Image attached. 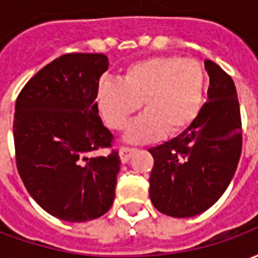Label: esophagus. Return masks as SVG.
<instances>
[{"label":"esophagus","instance_id":"34e87169","mask_svg":"<svg viewBox=\"0 0 258 258\" xmlns=\"http://www.w3.org/2000/svg\"><path fill=\"white\" fill-rule=\"evenodd\" d=\"M135 152H137V149H134V148H127V146L121 148V149H120V152H118V155H120V159H121V162H123V163L128 162L130 157L133 156Z\"/></svg>","mask_w":258,"mask_h":258}]
</instances>
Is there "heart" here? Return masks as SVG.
Wrapping results in <instances>:
<instances>
[{
  "mask_svg": "<svg viewBox=\"0 0 258 258\" xmlns=\"http://www.w3.org/2000/svg\"><path fill=\"white\" fill-rule=\"evenodd\" d=\"M205 88V70L198 62L155 56L130 64L121 81L101 83L96 105L110 128L124 131L142 102L146 112L131 124L125 140L144 144L189 128L199 116Z\"/></svg>",
  "mask_w": 258,
  "mask_h": 258,
  "instance_id": "heart-1",
  "label": "heart"
}]
</instances>
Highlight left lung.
<instances>
[{"label": "left lung", "instance_id": "1", "mask_svg": "<svg viewBox=\"0 0 258 258\" xmlns=\"http://www.w3.org/2000/svg\"><path fill=\"white\" fill-rule=\"evenodd\" d=\"M210 85L207 102L185 133L151 148L149 178L153 206L166 216L188 218L216 203L225 192L242 153V121L231 76L205 60Z\"/></svg>", "mask_w": 258, "mask_h": 258}]
</instances>
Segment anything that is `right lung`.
Returning a JSON list of instances; mask_svg holds the SVG:
<instances>
[{"label":"right lung","mask_w":258,"mask_h":258,"mask_svg":"<svg viewBox=\"0 0 258 258\" xmlns=\"http://www.w3.org/2000/svg\"><path fill=\"white\" fill-rule=\"evenodd\" d=\"M103 53H66L29 80L16 99V166L26 189L51 216L84 222L113 205L120 171L113 135L98 114Z\"/></svg>","instance_id":"right-lung-1"}]
</instances>
